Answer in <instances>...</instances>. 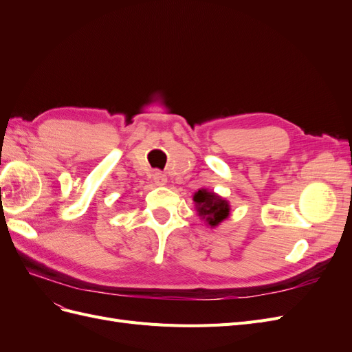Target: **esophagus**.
Segmentation results:
<instances>
[{
  "instance_id": "34e87169",
  "label": "esophagus",
  "mask_w": 352,
  "mask_h": 352,
  "mask_svg": "<svg viewBox=\"0 0 352 352\" xmlns=\"http://www.w3.org/2000/svg\"><path fill=\"white\" fill-rule=\"evenodd\" d=\"M153 179H154V184L158 185V186H163V185H166V182H167L166 176H164L162 172H154Z\"/></svg>"
}]
</instances>
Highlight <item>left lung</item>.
<instances>
[{
	"label": "left lung",
	"mask_w": 352,
	"mask_h": 352,
	"mask_svg": "<svg viewBox=\"0 0 352 352\" xmlns=\"http://www.w3.org/2000/svg\"><path fill=\"white\" fill-rule=\"evenodd\" d=\"M198 216L206 219L211 228L219 226L223 220L229 217V202L207 189H199L194 195Z\"/></svg>",
	"instance_id": "8db88e82"
}]
</instances>
